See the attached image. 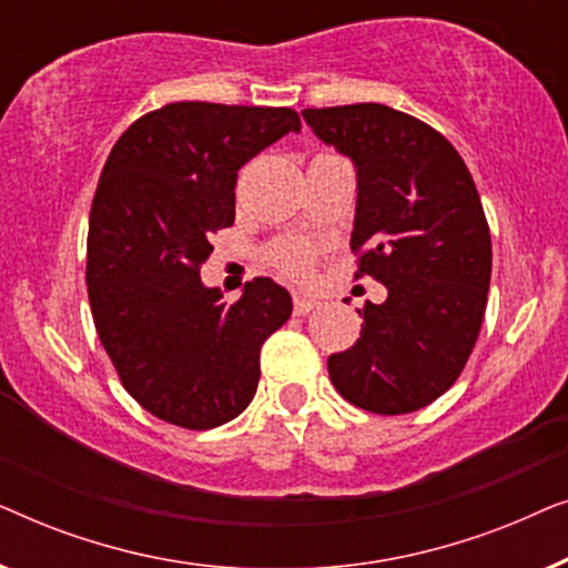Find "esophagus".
Segmentation results:
<instances>
[{"instance_id": "34e87169", "label": "esophagus", "mask_w": 568, "mask_h": 568, "mask_svg": "<svg viewBox=\"0 0 568 568\" xmlns=\"http://www.w3.org/2000/svg\"><path fill=\"white\" fill-rule=\"evenodd\" d=\"M317 302L305 294H294V315H307L310 310H315Z\"/></svg>"}]
</instances>
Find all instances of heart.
Masks as SVG:
<instances>
[{"instance_id":"1","label":"heart","mask_w":568,"mask_h":568,"mask_svg":"<svg viewBox=\"0 0 568 568\" xmlns=\"http://www.w3.org/2000/svg\"><path fill=\"white\" fill-rule=\"evenodd\" d=\"M271 261H274V266L278 271H284L286 276L300 278L307 274L310 266H313V251H310L307 245L286 240V243H278L271 247Z\"/></svg>"}]
</instances>
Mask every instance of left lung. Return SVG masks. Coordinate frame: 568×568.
I'll list each match as a JSON object with an SVG mask.
<instances>
[{
    "instance_id": "8db88e82",
    "label": "left lung",
    "mask_w": 568,
    "mask_h": 568,
    "mask_svg": "<svg viewBox=\"0 0 568 568\" xmlns=\"http://www.w3.org/2000/svg\"><path fill=\"white\" fill-rule=\"evenodd\" d=\"M302 115L354 162L356 276L387 290L359 310V338L328 356V375L356 408L410 414L455 385L484 323L491 235L476 183L455 146L408 113L356 103Z\"/></svg>"
}]
</instances>
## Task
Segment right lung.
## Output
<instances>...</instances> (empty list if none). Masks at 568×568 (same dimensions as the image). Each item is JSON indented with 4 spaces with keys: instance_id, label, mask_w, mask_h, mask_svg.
I'll use <instances>...</instances> for the list:
<instances>
[{
    "instance_id": "1",
    "label": "right lung",
    "mask_w": 568,
    "mask_h": 568,
    "mask_svg": "<svg viewBox=\"0 0 568 568\" xmlns=\"http://www.w3.org/2000/svg\"><path fill=\"white\" fill-rule=\"evenodd\" d=\"M292 108L170 103L131 123L90 209L88 297L100 344L139 406L183 429L243 414L261 346L292 315L266 276L237 302L201 284L209 237L235 222L237 170L284 134Z\"/></svg>"
}]
</instances>
